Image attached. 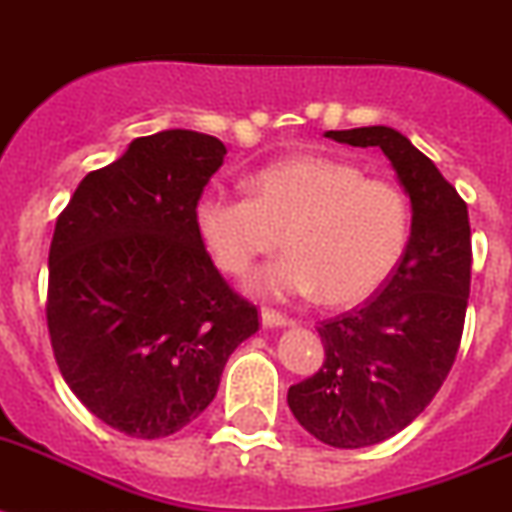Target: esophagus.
<instances>
[{
	"mask_svg": "<svg viewBox=\"0 0 512 512\" xmlns=\"http://www.w3.org/2000/svg\"><path fill=\"white\" fill-rule=\"evenodd\" d=\"M290 322L285 314H280V311H274V308H261V324L264 327H285V324Z\"/></svg>",
	"mask_w": 512,
	"mask_h": 512,
	"instance_id": "obj_1",
	"label": "esophagus"
}]
</instances>
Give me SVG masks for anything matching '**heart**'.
<instances>
[{
  "mask_svg": "<svg viewBox=\"0 0 512 512\" xmlns=\"http://www.w3.org/2000/svg\"><path fill=\"white\" fill-rule=\"evenodd\" d=\"M253 198L206 190L193 206L201 246L230 277L272 253L285 235L290 253L261 269L264 295L319 290L329 306L377 293L403 261L411 201L398 183L369 177L361 164L322 154L287 156L251 177Z\"/></svg>",
  "mask_w": 512,
  "mask_h": 512,
  "instance_id": "1",
  "label": "heart"
}]
</instances>
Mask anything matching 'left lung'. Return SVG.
I'll return each mask as SVG.
<instances>
[{
  "mask_svg": "<svg viewBox=\"0 0 512 512\" xmlns=\"http://www.w3.org/2000/svg\"><path fill=\"white\" fill-rule=\"evenodd\" d=\"M390 159L413 222L392 277L363 306L319 322L324 363L287 390L298 424L340 450L395 437L439 392L458 356L471 293L468 206L429 156L384 125L329 130Z\"/></svg>",
  "mask_w": 512,
  "mask_h": 512,
  "instance_id": "obj_1",
  "label": "left lung"
}]
</instances>
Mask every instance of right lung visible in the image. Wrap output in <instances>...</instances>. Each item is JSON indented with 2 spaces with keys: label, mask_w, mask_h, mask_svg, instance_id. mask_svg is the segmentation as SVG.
Instances as JSON below:
<instances>
[{
  "label": "right lung",
  "mask_w": 512,
  "mask_h": 512,
  "mask_svg": "<svg viewBox=\"0 0 512 512\" xmlns=\"http://www.w3.org/2000/svg\"><path fill=\"white\" fill-rule=\"evenodd\" d=\"M227 149L162 130L88 172L49 248L46 324L67 387L135 439L180 432L206 411L259 311L219 274L193 206Z\"/></svg>",
  "instance_id": "obj_1"
}]
</instances>
